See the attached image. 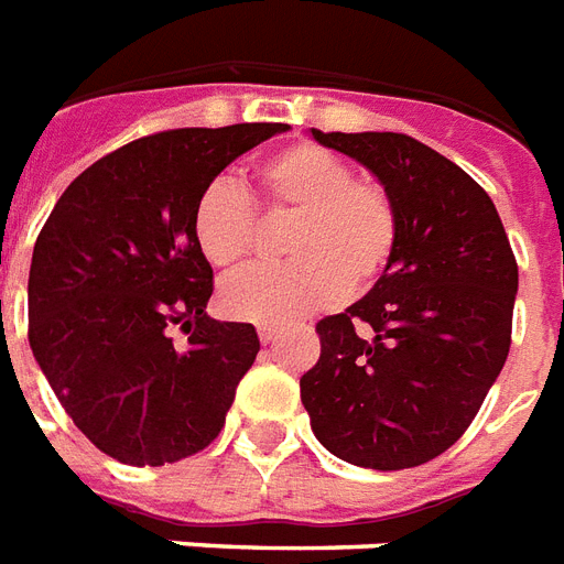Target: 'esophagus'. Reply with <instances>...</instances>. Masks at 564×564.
<instances>
[{"label":"esophagus","mask_w":564,"mask_h":564,"mask_svg":"<svg viewBox=\"0 0 564 564\" xmlns=\"http://www.w3.org/2000/svg\"><path fill=\"white\" fill-rule=\"evenodd\" d=\"M276 337H279V328H273V326H259V340H261V344H264V346L273 344Z\"/></svg>","instance_id":"esophagus-1"}]
</instances>
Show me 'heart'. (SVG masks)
<instances>
[{
  "instance_id": "heart-1",
  "label": "heart",
  "mask_w": 564,
  "mask_h": 564,
  "mask_svg": "<svg viewBox=\"0 0 564 564\" xmlns=\"http://www.w3.org/2000/svg\"><path fill=\"white\" fill-rule=\"evenodd\" d=\"M261 204L294 212L282 268H259L220 288L229 317L282 326L369 288L399 247V209L376 180H358L335 151L314 142L288 145L259 165ZM259 232L253 197L232 177H215L197 195L192 236L212 268L238 270Z\"/></svg>"
}]
</instances>
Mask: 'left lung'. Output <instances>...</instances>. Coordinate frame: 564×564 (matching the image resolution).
Returning a JSON list of instances; mask_svg holds the SVG:
<instances>
[{"mask_svg": "<svg viewBox=\"0 0 564 564\" xmlns=\"http://www.w3.org/2000/svg\"><path fill=\"white\" fill-rule=\"evenodd\" d=\"M393 195L399 247L372 291L319 319L300 378L311 431L352 466L399 471L452 448L510 355L518 264L460 165L404 133H323Z\"/></svg>", "mask_w": 564, "mask_h": 564, "instance_id": "8db88e82", "label": "left lung"}]
</instances>
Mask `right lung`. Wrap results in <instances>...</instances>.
Listing matches in <instances>:
<instances>
[{"mask_svg":"<svg viewBox=\"0 0 564 564\" xmlns=\"http://www.w3.org/2000/svg\"><path fill=\"white\" fill-rule=\"evenodd\" d=\"M285 130L253 121L137 139L72 180L40 229L31 352L80 434L112 460L177 463L227 422L259 335L206 314L212 268L192 209L229 162ZM171 327L187 332L186 350Z\"/></svg>","mask_w":564,"mask_h":564,"instance_id":"1","label":"right lung"}]
</instances>
